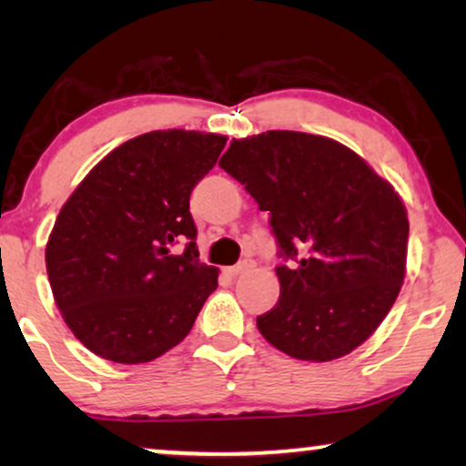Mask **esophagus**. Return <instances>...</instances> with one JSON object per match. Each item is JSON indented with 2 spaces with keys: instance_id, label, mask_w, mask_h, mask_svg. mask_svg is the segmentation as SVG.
Wrapping results in <instances>:
<instances>
[{
  "instance_id": "1",
  "label": "esophagus",
  "mask_w": 466,
  "mask_h": 466,
  "mask_svg": "<svg viewBox=\"0 0 466 466\" xmlns=\"http://www.w3.org/2000/svg\"><path fill=\"white\" fill-rule=\"evenodd\" d=\"M252 267H254V260L246 258V260H241V263H238L235 267H228V273H231V276H241V273L250 271Z\"/></svg>"
}]
</instances>
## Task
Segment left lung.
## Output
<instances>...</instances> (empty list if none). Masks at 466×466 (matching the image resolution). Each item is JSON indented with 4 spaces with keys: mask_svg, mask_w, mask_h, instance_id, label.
Returning a JSON list of instances; mask_svg holds the SVG:
<instances>
[{
    "mask_svg": "<svg viewBox=\"0 0 466 466\" xmlns=\"http://www.w3.org/2000/svg\"><path fill=\"white\" fill-rule=\"evenodd\" d=\"M220 167L246 187L286 258L260 335L297 360L329 362L375 333L407 271L405 203L360 155L335 139L267 131L233 139Z\"/></svg>",
    "mask_w": 466,
    "mask_h": 466,
    "instance_id": "1",
    "label": "left lung"
}]
</instances>
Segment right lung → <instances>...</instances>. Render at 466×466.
<instances>
[{"label": "right lung", "instance_id": "obj_1", "mask_svg": "<svg viewBox=\"0 0 466 466\" xmlns=\"http://www.w3.org/2000/svg\"><path fill=\"white\" fill-rule=\"evenodd\" d=\"M225 144L218 133H142L101 158L63 203L46 241L48 282L93 354L139 365L190 333L218 269L197 258L188 199ZM180 238L189 246L174 255Z\"/></svg>", "mask_w": 466, "mask_h": 466}]
</instances>
